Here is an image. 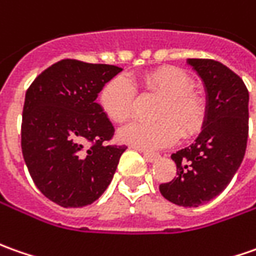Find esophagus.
I'll list each match as a JSON object with an SVG mask.
<instances>
[{
    "label": "esophagus",
    "mask_w": 256,
    "mask_h": 256,
    "mask_svg": "<svg viewBox=\"0 0 256 256\" xmlns=\"http://www.w3.org/2000/svg\"><path fill=\"white\" fill-rule=\"evenodd\" d=\"M143 157H144L147 162L154 163V162H157V160L160 158V154H157V153H150V152H143Z\"/></svg>",
    "instance_id": "esophagus-1"
}]
</instances>
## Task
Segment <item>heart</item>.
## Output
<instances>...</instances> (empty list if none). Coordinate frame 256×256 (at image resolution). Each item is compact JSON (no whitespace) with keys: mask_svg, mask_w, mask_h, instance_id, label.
I'll list each match as a JSON object with an SVG mask.
<instances>
[{"mask_svg":"<svg viewBox=\"0 0 256 256\" xmlns=\"http://www.w3.org/2000/svg\"><path fill=\"white\" fill-rule=\"evenodd\" d=\"M143 84L164 96L156 112L158 120L128 123L119 130L120 142L140 150H157L172 144L180 132L186 137L200 132L207 104L201 94L192 90V79L184 70L174 66L158 68L143 76ZM133 103V84L123 76L109 80L102 89V109L116 123H123L132 116Z\"/></svg>","mask_w":256,"mask_h":256,"instance_id":"obj_1","label":"heart"}]
</instances>
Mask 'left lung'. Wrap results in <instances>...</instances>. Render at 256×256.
Wrapping results in <instances>:
<instances>
[{"instance_id": "8db88e82", "label": "left lung", "mask_w": 256, "mask_h": 256, "mask_svg": "<svg viewBox=\"0 0 256 256\" xmlns=\"http://www.w3.org/2000/svg\"><path fill=\"white\" fill-rule=\"evenodd\" d=\"M187 64L204 84L207 114L196 142L172 154L177 177L158 188L172 204L198 207L222 192L242 163L250 93L242 79L221 62L187 59Z\"/></svg>"}]
</instances>
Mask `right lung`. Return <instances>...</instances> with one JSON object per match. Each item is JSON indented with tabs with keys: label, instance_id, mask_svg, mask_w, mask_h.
I'll list each match as a JSON object with an SVG mask.
<instances>
[{
	"label": "right lung",
	"instance_id": "1",
	"mask_svg": "<svg viewBox=\"0 0 256 256\" xmlns=\"http://www.w3.org/2000/svg\"><path fill=\"white\" fill-rule=\"evenodd\" d=\"M123 69L62 59L25 94L21 147L40 191L65 208L92 204L109 187L126 146H106L114 128L96 103Z\"/></svg>",
	"mask_w": 256,
	"mask_h": 256
}]
</instances>
